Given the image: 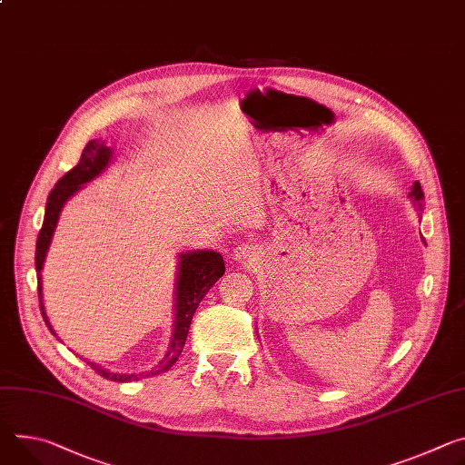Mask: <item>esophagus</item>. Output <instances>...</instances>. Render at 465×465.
<instances>
[{"label":"esophagus","mask_w":465,"mask_h":465,"mask_svg":"<svg viewBox=\"0 0 465 465\" xmlns=\"http://www.w3.org/2000/svg\"><path fill=\"white\" fill-rule=\"evenodd\" d=\"M258 256V250L254 244H239L235 250H233V260L239 262V263H250L254 262Z\"/></svg>","instance_id":"obj_1"}]
</instances>
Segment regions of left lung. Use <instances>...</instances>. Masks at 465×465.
Listing matches in <instances>:
<instances>
[{
  "instance_id": "1",
  "label": "left lung",
  "mask_w": 465,
  "mask_h": 465,
  "mask_svg": "<svg viewBox=\"0 0 465 465\" xmlns=\"http://www.w3.org/2000/svg\"><path fill=\"white\" fill-rule=\"evenodd\" d=\"M408 196H410V198H411V202L417 205V209H423L425 194H423V189H420L419 182H415V183L411 185V191H410V194H408Z\"/></svg>"
}]
</instances>
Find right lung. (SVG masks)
Instances as JSON below:
<instances>
[{"label": "right lung", "mask_w": 465, "mask_h": 465, "mask_svg": "<svg viewBox=\"0 0 465 465\" xmlns=\"http://www.w3.org/2000/svg\"><path fill=\"white\" fill-rule=\"evenodd\" d=\"M113 159V150L105 146V143L94 139L89 141L81 153L79 163L72 168L70 173H66L52 189L48 202H46V213H45V223H42L38 239H36V250H35V269H36V280H38V301H40V312L42 317H45L50 331L54 335L55 330L52 328L45 302H42V269H45L46 254L52 244L54 232L59 223V215L68 202L83 185L100 176L107 164ZM224 260L215 250H187L178 254V274H176V291H174V330L171 337V345H168V351L164 358L155 365L153 371L150 372H141V374H122V372H111L104 369L102 365H96L93 361H87L98 374H102L107 380H113V382H134V380H139L141 376L148 374H159L171 369L185 345L189 326L193 321V315L200 304V301L205 297V292L215 285V282L224 274Z\"/></svg>", "instance_id": "add662e5"}]
</instances>
